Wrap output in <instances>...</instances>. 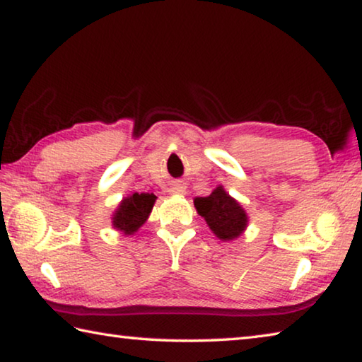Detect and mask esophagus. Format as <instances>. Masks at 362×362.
I'll use <instances>...</instances> for the list:
<instances>
[{"label": "esophagus", "instance_id": "esophagus-1", "mask_svg": "<svg viewBox=\"0 0 362 362\" xmlns=\"http://www.w3.org/2000/svg\"><path fill=\"white\" fill-rule=\"evenodd\" d=\"M170 193L185 194L187 193V185L182 180H177V182L173 183V185H170Z\"/></svg>", "mask_w": 362, "mask_h": 362}]
</instances>
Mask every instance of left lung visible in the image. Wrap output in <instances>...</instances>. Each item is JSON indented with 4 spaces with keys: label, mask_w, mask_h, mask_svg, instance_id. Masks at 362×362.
Returning <instances> with one entry per match:
<instances>
[{
    "label": "left lung",
    "mask_w": 362,
    "mask_h": 362,
    "mask_svg": "<svg viewBox=\"0 0 362 362\" xmlns=\"http://www.w3.org/2000/svg\"><path fill=\"white\" fill-rule=\"evenodd\" d=\"M194 207L214 235L222 241L236 240L247 226V214L235 198L218 185L209 196L194 198Z\"/></svg>",
    "instance_id": "obj_1"
}]
</instances>
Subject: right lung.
<instances>
[{"instance_id": "1", "label": "right lung", "mask_w": 362, "mask_h": 362, "mask_svg": "<svg viewBox=\"0 0 362 362\" xmlns=\"http://www.w3.org/2000/svg\"><path fill=\"white\" fill-rule=\"evenodd\" d=\"M155 201L156 196L153 193H134L126 196L113 214V226L124 235H134L146 222Z\"/></svg>"}]
</instances>
